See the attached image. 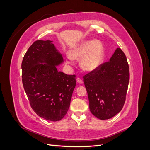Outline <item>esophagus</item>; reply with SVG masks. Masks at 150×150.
<instances>
[{"instance_id": "1", "label": "esophagus", "mask_w": 150, "mask_h": 150, "mask_svg": "<svg viewBox=\"0 0 150 150\" xmlns=\"http://www.w3.org/2000/svg\"><path fill=\"white\" fill-rule=\"evenodd\" d=\"M76 81H77V83H79V84H83V81L81 79H80V78H77V79H76Z\"/></svg>"}]
</instances>
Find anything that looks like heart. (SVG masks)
Segmentation results:
<instances>
[{
  "label": "heart",
  "mask_w": 150,
  "mask_h": 150,
  "mask_svg": "<svg viewBox=\"0 0 150 150\" xmlns=\"http://www.w3.org/2000/svg\"><path fill=\"white\" fill-rule=\"evenodd\" d=\"M105 57V51L103 42L98 39L86 40L72 48L66 57L67 64H73V59H81L80 65L87 72H93L99 69Z\"/></svg>",
  "instance_id": "1"
}]
</instances>
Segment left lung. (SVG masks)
Listing matches in <instances>:
<instances>
[{"label":"left lung","instance_id":"obj_1","mask_svg":"<svg viewBox=\"0 0 150 150\" xmlns=\"http://www.w3.org/2000/svg\"><path fill=\"white\" fill-rule=\"evenodd\" d=\"M129 79L126 56L120 48H117L110 61L84 77L92 114L104 120L119 113L125 102Z\"/></svg>","mask_w":150,"mask_h":150}]
</instances>
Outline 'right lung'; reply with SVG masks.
Segmentation results:
<instances>
[{"label":"right lung","mask_w":150,"mask_h":150,"mask_svg":"<svg viewBox=\"0 0 150 150\" xmlns=\"http://www.w3.org/2000/svg\"><path fill=\"white\" fill-rule=\"evenodd\" d=\"M64 62L52 40H36L22 62V83L30 106L40 117L59 121L69 110L76 76L59 71Z\"/></svg>","instance_id":"obj_1"}]
</instances>
